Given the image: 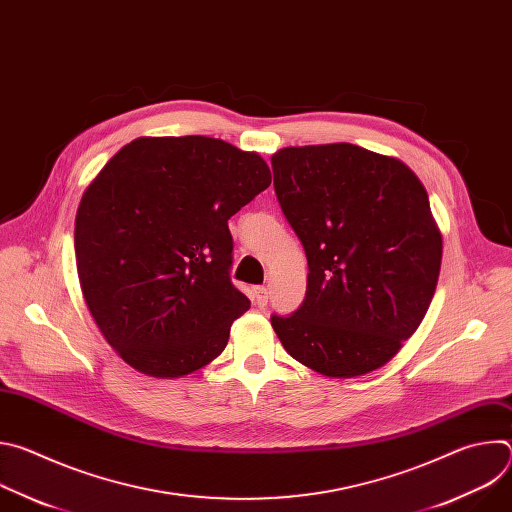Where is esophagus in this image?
Listing matches in <instances>:
<instances>
[{"mask_svg":"<svg viewBox=\"0 0 512 512\" xmlns=\"http://www.w3.org/2000/svg\"><path fill=\"white\" fill-rule=\"evenodd\" d=\"M255 306L257 308H265L267 306V302H269V291H267V287H255Z\"/></svg>","mask_w":512,"mask_h":512,"instance_id":"1","label":"esophagus"}]
</instances>
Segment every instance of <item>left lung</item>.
<instances>
[{
    "mask_svg": "<svg viewBox=\"0 0 512 512\" xmlns=\"http://www.w3.org/2000/svg\"><path fill=\"white\" fill-rule=\"evenodd\" d=\"M273 186L308 257L304 304L271 316L308 369L350 379L381 369L419 328L442 267V233L419 178L352 143L283 148Z\"/></svg>",
    "mask_w": 512,
    "mask_h": 512,
    "instance_id": "obj_1",
    "label": "left lung"
}]
</instances>
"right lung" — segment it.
<instances>
[{
    "instance_id": "add662e5",
    "label": "right lung",
    "mask_w": 512,
    "mask_h": 512,
    "mask_svg": "<svg viewBox=\"0 0 512 512\" xmlns=\"http://www.w3.org/2000/svg\"><path fill=\"white\" fill-rule=\"evenodd\" d=\"M269 184L259 154L186 135L133 139L87 186L75 218L79 281L129 367L176 379L225 350L251 306L229 277V218Z\"/></svg>"
}]
</instances>
